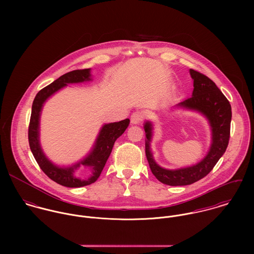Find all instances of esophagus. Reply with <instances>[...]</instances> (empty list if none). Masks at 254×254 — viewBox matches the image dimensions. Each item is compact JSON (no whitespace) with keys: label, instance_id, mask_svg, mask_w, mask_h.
<instances>
[{"label":"esophagus","instance_id":"1","mask_svg":"<svg viewBox=\"0 0 254 254\" xmlns=\"http://www.w3.org/2000/svg\"><path fill=\"white\" fill-rule=\"evenodd\" d=\"M143 117H144L143 112L136 111V112H134V113L131 115V123H132V124H139V123H141V121L143 120Z\"/></svg>","mask_w":254,"mask_h":254}]
</instances>
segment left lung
<instances>
[{
  "label": "left lung",
  "mask_w": 254,
  "mask_h": 254,
  "mask_svg": "<svg viewBox=\"0 0 254 254\" xmlns=\"http://www.w3.org/2000/svg\"><path fill=\"white\" fill-rule=\"evenodd\" d=\"M190 74L193 80L191 97L178 103L175 108L195 111L207 119L211 130V144L206 155L194 165L184 168L166 169L159 166L150 149L153 124L149 120L144 123L145 155L149 168L158 181L169 186L190 185L205 177L226 151L230 139L232 109L229 101L207 76L193 69H190Z\"/></svg>",
  "instance_id": "1"
}]
</instances>
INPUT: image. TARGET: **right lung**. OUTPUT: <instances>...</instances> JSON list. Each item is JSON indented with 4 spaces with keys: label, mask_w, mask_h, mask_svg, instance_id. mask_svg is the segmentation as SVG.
Wrapping results in <instances>:
<instances>
[{
    "label": "right lung",
    "mask_w": 254,
    "mask_h": 254,
    "mask_svg": "<svg viewBox=\"0 0 254 254\" xmlns=\"http://www.w3.org/2000/svg\"><path fill=\"white\" fill-rule=\"evenodd\" d=\"M92 81L91 68L73 70L65 73L52 84L42 89L35 97L32 105V111L28 129V140L30 149L36 159L37 163L43 172L53 181L68 188H80L91 185L100 177L107 160L110 155L115 141L125 132L130 120L124 119L119 122L103 125L90 152L81 160L69 166H59L53 163L44 153L40 144V117L44 104L57 92L66 87L68 84L83 83ZM81 166L88 167L92 172L87 180L75 177L74 171Z\"/></svg>",
    "instance_id": "obj_1"
}]
</instances>
